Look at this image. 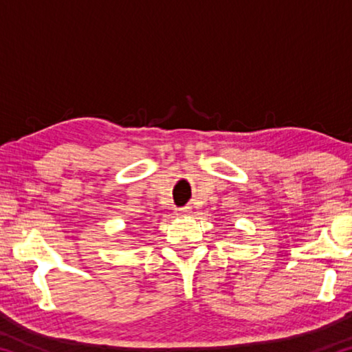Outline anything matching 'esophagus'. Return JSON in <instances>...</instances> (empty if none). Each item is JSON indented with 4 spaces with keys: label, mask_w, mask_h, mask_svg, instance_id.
<instances>
[{
    "label": "esophagus",
    "mask_w": 352,
    "mask_h": 352,
    "mask_svg": "<svg viewBox=\"0 0 352 352\" xmlns=\"http://www.w3.org/2000/svg\"><path fill=\"white\" fill-rule=\"evenodd\" d=\"M189 212H190V208H189V206L178 208V210H177V216H188Z\"/></svg>",
    "instance_id": "1"
}]
</instances>
